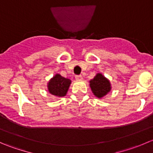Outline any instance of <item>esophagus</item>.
Returning a JSON list of instances; mask_svg holds the SVG:
<instances>
[{"label": "esophagus", "mask_w": 153, "mask_h": 153, "mask_svg": "<svg viewBox=\"0 0 153 153\" xmlns=\"http://www.w3.org/2000/svg\"><path fill=\"white\" fill-rule=\"evenodd\" d=\"M75 79H76L77 81H81V80L83 79L82 75H76V76H75Z\"/></svg>", "instance_id": "esophagus-1"}]
</instances>
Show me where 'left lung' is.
Segmentation results:
<instances>
[{
	"label": "left lung",
	"instance_id": "8db88e82",
	"mask_svg": "<svg viewBox=\"0 0 153 153\" xmlns=\"http://www.w3.org/2000/svg\"><path fill=\"white\" fill-rule=\"evenodd\" d=\"M89 86L92 93L98 98H102L111 90V84L109 79L101 73H97L93 79L89 81Z\"/></svg>",
	"mask_w": 153,
	"mask_h": 153
}]
</instances>
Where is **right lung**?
Masks as SVG:
<instances>
[{"instance_id": "1", "label": "right lung", "mask_w": 153, "mask_h": 153, "mask_svg": "<svg viewBox=\"0 0 153 153\" xmlns=\"http://www.w3.org/2000/svg\"><path fill=\"white\" fill-rule=\"evenodd\" d=\"M71 82L69 78H64L60 74H55L47 83L48 91L55 97H64L67 95Z\"/></svg>"}]
</instances>
